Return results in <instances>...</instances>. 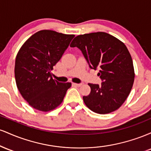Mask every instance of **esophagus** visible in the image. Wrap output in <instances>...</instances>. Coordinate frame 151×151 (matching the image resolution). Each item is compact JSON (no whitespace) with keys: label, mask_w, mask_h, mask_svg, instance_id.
<instances>
[{"label":"esophagus","mask_w":151,"mask_h":151,"mask_svg":"<svg viewBox=\"0 0 151 151\" xmlns=\"http://www.w3.org/2000/svg\"><path fill=\"white\" fill-rule=\"evenodd\" d=\"M73 85L75 86H78V87H79V86H81V84H77V83H73Z\"/></svg>","instance_id":"esophagus-1"}]
</instances>
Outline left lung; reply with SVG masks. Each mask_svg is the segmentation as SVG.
I'll return each instance as SVG.
<instances>
[{
  "label": "left lung",
  "instance_id": "left-lung-1",
  "mask_svg": "<svg viewBox=\"0 0 151 151\" xmlns=\"http://www.w3.org/2000/svg\"><path fill=\"white\" fill-rule=\"evenodd\" d=\"M81 50L91 69H99L100 84H89L91 92L83 96L84 104L95 113L109 114L121 106L134 81L133 60L125 45L103 32L78 35L70 45Z\"/></svg>",
  "mask_w": 151,
  "mask_h": 151
}]
</instances>
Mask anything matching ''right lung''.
Masks as SVG:
<instances>
[{
	"label": "right lung",
	"instance_id": "add662e5",
	"mask_svg": "<svg viewBox=\"0 0 151 151\" xmlns=\"http://www.w3.org/2000/svg\"><path fill=\"white\" fill-rule=\"evenodd\" d=\"M53 30L32 35L19 50L15 59V77L18 89L31 106L49 111L63 101L70 82L53 79L51 71L73 37Z\"/></svg>",
	"mask_w": 151,
	"mask_h": 151
}]
</instances>
